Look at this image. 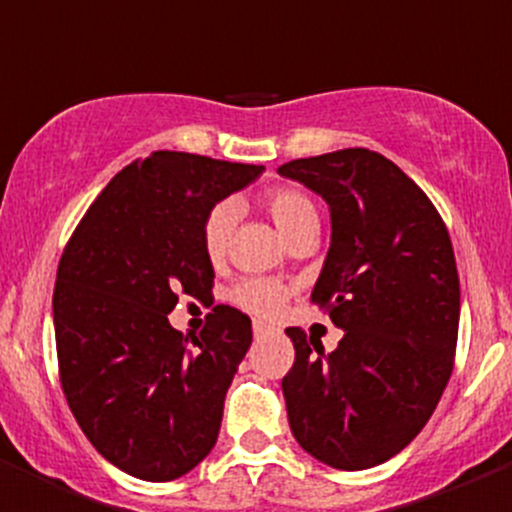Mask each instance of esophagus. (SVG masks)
<instances>
[{"instance_id": "obj_1", "label": "esophagus", "mask_w": 512, "mask_h": 512, "mask_svg": "<svg viewBox=\"0 0 512 512\" xmlns=\"http://www.w3.org/2000/svg\"><path fill=\"white\" fill-rule=\"evenodd\" d=\"M266 333H271L269 325L261 323V320H256V323H253V336H256V338H264Z\"/></svg>"}]
</instances>
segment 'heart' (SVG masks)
I'll list each match as a JSON object with an SVG mask.
<instances>
[{"label":"heart","mask_w":512,"mask_h":512,"mask_svg":"<svg viewBox=\"0 0 512 512\" xmlns=\"http://www.w3.org/2000/svg\"><path fill=\"white\" fill-rule=\"evenodd\" d=\"M261 205L287 241H295L297 235L307 233V230H318L320 225L315 200L305 189L292 187V184H277V187L266 189L261 194ZM235 217H238V207L233 202H217L202 220V251L212 264H220L228 253ZM233 302L259 318H274L287 302V289L274 279H243L233 289Z\"/></svg>","instance_id":"b5f03b06"}]
</instances>
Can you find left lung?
Segmentation results:
<instances>
[{
    "label": "left lung",
    "instance_id": "1",
    "mask_svg": "<svg viewBox=\"0 0 512 512\" xmlns=\"http://www.w3.org/2000/svg\"><path fill=\"white\" fill-rule=\"evenodd\" d=\"M330 205L333 235L312 302L343 338L336 351L287 328L289 428L328 467H377L436 410L456 359L459 271L428 194L382 153L343 148L279 169Z\"/></svg>",
    "mask_w": 512,
    "mask_h": 512
}]
</instances>
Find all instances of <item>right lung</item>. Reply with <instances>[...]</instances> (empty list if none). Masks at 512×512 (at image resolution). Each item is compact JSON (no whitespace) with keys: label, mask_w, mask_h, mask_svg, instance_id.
Wrapping results in <instances>:
<instances>
[{"label":"right lung","mask_w":512,"mask_h":512,"mask_svg":"<svg viewBox=\"0 0 512 512\" xmlns=\"http://www.w3.org/2000/svg\"><path fill=\"white\" fill-rule=\"evenodd\" d=\"M264 166L153 151L125 166L63 248L53 289L58 377L76 423L122 472L169 482L212 451L251 346V318L215 305L192 343L179 295L212 297L202 220Z\"/></svg>","instance_id":"1"}]
</instances>
